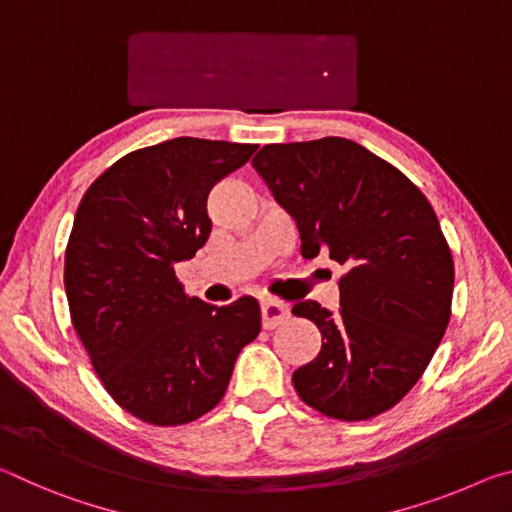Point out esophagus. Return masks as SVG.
I'll return each mask as SVG.
<instances>
[{"label":"esophagus","instance_id":"esophagus-1","mask_svg":"<svg viewBox=\"0 0 512 512\" xmlns=\"http://www.w3.org/2000/svg\"><path fill=\"white\" fill-rule=\"evenodd\" d=\"M289 318V305L280 300H264L262 302V325L264 329H275Z\"/></svg>","mask_w":512,"mask_h":512}]
</instances>
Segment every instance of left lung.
<instances>
[{"mask_svg":"<svg viewBox=\"0 0 512 512\" xmlns=\"http://www.w3.org/2000/svg\"><path fill=\"white\" fill-rule=\"evenodd\" d=\"M300 232V253L348 268L341 309L293 305L323 345L293 372L300 400L327 418L384 413L427 370L452 316L454 259L418 187L393 164L343 137L266 144L253 158Z\"/></svg>","mask_w":512,"mask_h":512,"instance_id":"left-lung-1","label":"left lung"}]
</instances>
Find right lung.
Masks as SVG:
<instances>
[{
	"instance_id": "1",
	"label": "right lung",
	"mask_w": 512,
	"mask_h": 512,
	"mask_svg": "<svg viewBox=\"0 0 512 512\" xmlns=\"http://www.w3.org/2000/svg\"><path fill=\"white\" fill-rule=\"evenodd\" d=\"M255 151L198 137L146 146L103 171L76 210L69 316L103 388L146 424L178 427L212 411L262 329L255 298L205 305L173 268L210 237V189Z\"/></svg>"
}]
</instances>
